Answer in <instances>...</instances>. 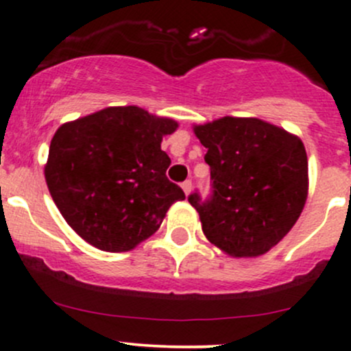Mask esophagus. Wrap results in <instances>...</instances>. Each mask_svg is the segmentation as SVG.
Masks as SVG:
<instances>
[{
  "label": "esophagus",
  "instance_id": "1",
  "mask_svg": "<svg viewBox=\"0 0 351 351\" xmlns=\"http://www.w3.org/2000/svg\"><path fill=\"white\" fill-rule=\"evenodd\" d=\"M191 189H193V182H191V180H184V182H182V191H184V193H186V196H189Z\"/></svg>",
  "mask_w": 351,
  "mask_h": 351
}]
</instances>
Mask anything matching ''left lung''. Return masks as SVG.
Returning a JSON list of instances; mask_svg holds the SVG:
<instances>
[{"mask_svg":"<svg viewBox=\"0 0 351 351\" xmlns=\"http://www.w3.org/2000/svg\"><path fill=\"white\" fill-rule=\"evenodd\" d=\"M208 149L211 196L187 199L206 238L231 256H258L295 225L308 197L301 138L258 118L225 117L194 126Z\"/></svg>","mask_w":351,"mask_h":351,"instance_id":"left-lung-1","label":"left lung"}]
</instances>
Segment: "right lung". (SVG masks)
I'll return each mask as SVG.
<instances>
[{"label": "right lung", "instance_id": "right-lung-1", "mask_svg": "<svg viewBox=\"0 0 351 351\" xmlns=\"http://www.w3.org/2000/svg\"><path fill=\"white\" fill-rule=\"evenodd\" d=\"M177 121L138 106H111L64 123L45 165L50 196L72 230L104 252H128L152 237L176 201L171 158L160 149Z\"/></svg>", "mask_w": 351, "mask_h": 351}]
</instances>
